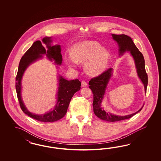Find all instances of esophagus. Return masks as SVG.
<instances>
[{
    "label": "esophagus",
    "mask_w": 161,
    "mask_h": 161,
    "mask_svg": "<svg viewBox=\"0 0 161 161\" xmlns=\"http://www.w3.org/2000/svg\"><path fill=\"white\" fill-rule=\"evenodd\" d=\"M81 86H82L83 87H86V86H87V83H86L84 80H83V81H81Z\"/></svg>",
    "instance_id": "34e87169"
}]
</instances>
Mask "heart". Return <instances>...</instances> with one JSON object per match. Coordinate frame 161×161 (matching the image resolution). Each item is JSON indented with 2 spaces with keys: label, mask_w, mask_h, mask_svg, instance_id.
Returning <instances> with one entry per match:
<instances>
[{
  "label": "heart",
  "mask_w": 161,
  "mask_h": 161,
  "mask_svg": "<svg viewBox=\"0 0 161 161\" xmlns=\"http://www.w3.org/2000/svg\"><path fill=\"white\" fill-rule=\"evenodd\" d=\"M110 54L106 49L95 41H84L74 45L73 53H69L68 59L71 64L84 63V69L92 75L103 73L107 67Z\"/></svg>",
  "instance_id": "obj_1"
}]
</instances>
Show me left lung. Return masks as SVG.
I'll use <instances>...</instances> for the list:
<instances>
[{"instance_id":"1","label":"left lung","mask_w":161,"mask_h":161,"mask_svg":"<svg viewBox=\"0 0 161 161\" xmlns=\"http://www.w3.org/2000/svg\"><path fill=\"white\" fill-rule=\"evenodd\" d=\"M113 38L116 41L119 45V55H122L126 51H130L135 60L137 73L142 82L144 85L145 91L146 92L147 85V75L145 70V59L143 55L134 44L132 38L126 35L112 34ZM112 68H108L97 77L92 78L89 81V87L93 94V110L96 116L100 119L108 122H118L129 119L139 112L143 106L136 112L127 116H117L112 113L106 112L101 107L103 98L104 97L107 84L112 75Z\"/></svg>"}]
</instances>
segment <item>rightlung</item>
Returning a JSON list of instances; mask_svg holds the SVG:
<instances>
[{"mask_svg":"<svg viewBox=\"0 0 161 161\" xmlns=\"http://www.w3.org/2000/svg\"><path fill=\"white\" fill-rule=\"evenodd\" d=\"M42 42L46 44L47 49L45 48L40 41H36L22 57L16 77L15 87L20 106L25 114L39 122H54L61 119L66 114L69 102L74 93L81 88V82L78 79L68 81L59 75L57 103L54 109L41 115L29 112L25 107L21 97V80L25 69L31 64L41 58L42 55H45L51 61L53 59L55 63L57 65H61L63 61L60 45L51 46L50 44L52 42L51 37H45L42 39Z\"/></svg>","mask_w":161,"mask_h":161,"instance_id":"right-lung-1","label":"right lung"}]
</instances>
